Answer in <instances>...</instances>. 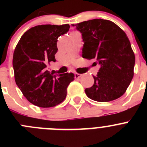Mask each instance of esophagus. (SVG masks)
Instances as JSON below:
<instances>
[{
	"mask_svg": "<svg viewBox=\"0 0 147 147\" xmlns=\"http://www.w3.org/2000/svg\"><path fill=\"white\" fill-rule=\"evenodd\" d=\"M81 76H82V75L80 74H78V73H76V74H75V78H76V79H80Z\"/></svg>",
	"mask_w": 147,
	"mask_h": 147,
	"instance_id": "34e87169",
	"label": "esophagus"
}]
</instances>
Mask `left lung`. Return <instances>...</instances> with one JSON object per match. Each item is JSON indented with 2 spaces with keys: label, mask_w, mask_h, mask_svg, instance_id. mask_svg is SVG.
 Here are the masks:
<instances>
[{
  "label": "left lung",
  "mask_w": 147,
  "mask_h": 147,
  "mask_svg": "<svg viewBox=\"0 0 147 147\" xmlns=\"http://www.w3.org/2000/svg\"><path fill=\"white\" fill-rule=\"evenodd\" d=\"M82 34V57L101 65L94 84L85 90L90 98L113 101L124 94L134 76L135 54L125 32L113 22L93 19L72 24Z\"/></svg>",
  "instance_id": "1"
}]
</instances>
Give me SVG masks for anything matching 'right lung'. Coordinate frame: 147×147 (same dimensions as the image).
I'll return each instance as SVG.
<instances>
[{
  "mask_svg": "<svg viewBox=\"0 0 147 147\" xmlns=\"http://www.w3.org/2000/svg\"><path fill=\"white\" fill-rule=\"evenodd\" d=\"M70 26L40 25L23 34L15 47L12 65L15 80L28 102L40 107H51L62 103L67 88L74 80L73 73L56 76L48 71L55 62L58 37L68 32Z\"/></svg>",
  "mask_w": 147,
  "mask_h": 147,
  "instance_id": "1",
  "label": "right lung"
}]
</instances>
